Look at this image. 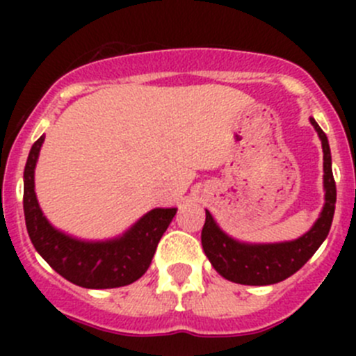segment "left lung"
Instances as JSON below:
<instances>
[{"label": "left lung", "mask_w": 356, "mask_h": 356, "mask_svg": "<svg viewBox=\"0 0 356 356\" xmlns=\"http://www.w3.org/2000/svg\"><path fill=\"white\" fill-rule=\"evenodd\" d=\"M310 124L317 131L324 152L325 191V203L310 231L293 241L245 243L222 231L210 211L204 210L207 218L201 231V245L211 267L227 281L246 286L277 284L300 270L327 238L336 208V182L332 177L331 148L327 136L318 127L314 117H310Z\"/></svg>", "instance_id": "obj_1"}]
</instances>
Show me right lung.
Returning <instances> with one entry per match:
<instances>
[{"instance_id":"right-lung-1","label":"right lung","mask_w":356,"mask_h":356,"mask_svg":"<svg viewBox=\"0 0 356 356\" xmlns=\"http://www.w3.org/2000/svg\"><path fill=\"white\" fill-rule=\"evenodd\" d=\"M44 136L32 145L24 170V215L35 251L62 277L88 289H110L132 284L146 270L158 241L177 208H153L124 234L103 241L79 239L56 229L46 218L35 196L34 172Z\"/></svg>"}]
</instances>
